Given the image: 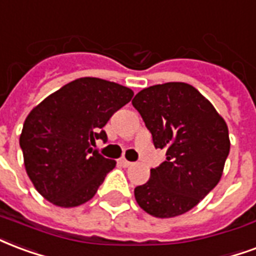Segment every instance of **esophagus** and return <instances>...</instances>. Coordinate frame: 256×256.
<instances>
[{"mask_svg":"<svg viewBox=\"0 0 256 256\" xmlns=\"http://www.w3.org/2000/svg\"><path fill=\"white\" fill-rule=\"evenodd\" d=\"M119 164L123 166H130L132 164H133V162H128V160H126V158H120V160H119Z\"/></svg>","mask_w":256,"mask_h":256,"instance_id":"1","label":"esophagus"}]
</instances>
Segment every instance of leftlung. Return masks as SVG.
<instances>
[{"instance_id":"1","label":"left lung","mask_w":256,"mask_h":256,"mask_svg":"<svg viewBox=\"0 0 256 256\" xmlns=\"http://www.w3.org/2000/svg\"><path fill=\"white\" fill-rule=\"evenodd\" d=\"M166 162L134 188L141 209L171 218L196 206L222 176L229 154L228 126L213 104L190 84L166 82L145 88L133 99Z\"/></svg>"}]
</instances>
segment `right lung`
I'll use <instances>...</instances> for the list:
<instances>
[{"mask_svg":"<svg viewBox=\"0 0 256 256\" xmlns=\"http://www.w3.org/2000/svg\"><path fill=\"white\" fill-rule=\"evenodd\" d=\"M134 92L96 77L64 85L28 114L20 136L27 175L38 192L60 208H74L94 198L115 160L94 150L114 112Z\"/></svg>","mask_w":256,"mask_h":256,"instance_id":"right-lung-1","label":"right lung"}]
</instances>
